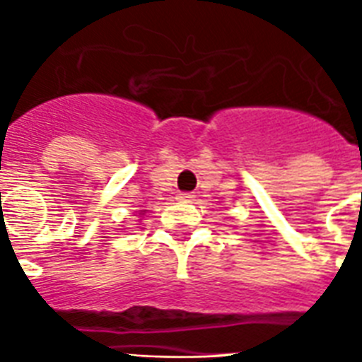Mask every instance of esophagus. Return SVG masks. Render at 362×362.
Instances as JSON below:
<instances>
[{
  "instance_id": "1",
  "label": "esophagus",
  "mask_w": 362,
  "mask_h": 362,
  "mask_svg": "<svg viewBox=\"0 0 362 362\" xmlns=\"http://www.w3.org/2000/svg\"><path fill=\"white\" fill-rule=\"evenodd\" d=\"M193 197H195V195H193V193H189V192H180V193H178V201H184V203H187V201H192Z\"/></svg>"
}]
</instances>
